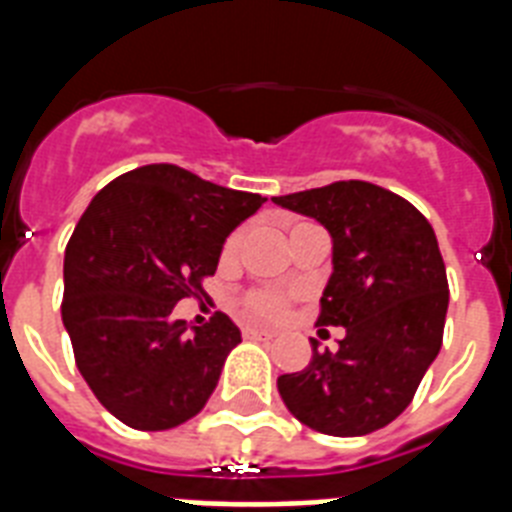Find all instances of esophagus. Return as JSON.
Here are the masks:
<instances>
[{"label": "esophagus", "mask_w": 512, "mask_h": 512, "mask_svg": "<svg viewBox=\"0 0 512 512\" xmlns=\"http://www.w3.org/2000/svg\"><path fill=\"white\" fill-rule=\"evenodd\" d=\"M241 335L247 337V340H271L273 332L271 329H257V327H244Z\"/></svg>", "instance_id": "esophagus-1"}]
</instances>
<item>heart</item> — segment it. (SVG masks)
Here are the masks:
<instances>
[{"instance_id": "obj_1", "label": "heart", "mask_w": 512, "mask_h": 512, "mask_svg": "<svg viewBox=\"0 0 512 512\" xmlns=\"http://www.w3.org/2000/svg\"><path fill=\"white\" fill-rule=\"evenodd\" d=\"M300 225H308V223L292 225V231H297ZM244 233H247L244 228H236V231H233L231 236L225 239L223 260H233V257L239 255L241 244H244ZM289 303H292V297H289L287 292H279V289H249L247 295L241 297L239 308L249 321L268 324V321L284 319L289 311Z\"/></svg>"}]
</instances>
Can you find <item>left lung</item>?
<instances>
[{"mask_svg":"<svg viewBox=\"0 0 512 512\" xmlns=\"http://www.w3.org/2000/svg\"><path fill=\"white\" fill-rule=\"evenodd\" d=\"M332 236V279L316 327H345L337 353L316 348L303 372L281 374L297 420L327 436H366L412 404L444 342L449 281L420 209L364 180L276 196Z\"/></svg>","mask_w":512,"mask_h":512,"instance_id":"8db88e82","label":"left lung"}]
</instances>
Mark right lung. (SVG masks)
Segmentation results:
<instances>
[{"label":"right lung","instance_id":"add662e5","mask_svg":"<svg viewBox=\"0 0 512 512\" xmlns=\"http://www.w3.org/2000/svg\"><path fill=\"white\" fill-rule=\"evenodd\" d=\"M175 164H146L98 191L66 244L63 324L76 369L135 430H170L204 409L239 327L215 311L188 327L172 311L201 297L225 236L263 207Z\"/></svg>","mask_w":512,"mask_h":512}]
</instances>
